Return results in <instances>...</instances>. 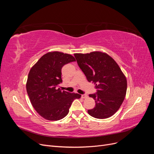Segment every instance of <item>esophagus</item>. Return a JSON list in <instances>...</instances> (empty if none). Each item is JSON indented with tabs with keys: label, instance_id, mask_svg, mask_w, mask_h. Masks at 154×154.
I'll use <instances>...</instances> for the list:
<instances>
[{
	"label": "esophagus",
	"instance_id": "esophagus-1",
	"mask_svg": "<svg viewBox=\"0 0 154 154\" xmlns=\"http://www.w3.org/2000/svg\"><path fill=\"white\" fill-rule=\"evenodd\" d=\"M87 97H88V96H87V94H82V98H83V99L87 98Z\"/></svg>",
	"mask_w": 154,
	"mask_h": 154
}]
</instances>
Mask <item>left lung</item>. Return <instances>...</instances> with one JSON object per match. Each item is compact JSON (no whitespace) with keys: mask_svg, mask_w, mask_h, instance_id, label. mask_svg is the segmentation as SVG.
Returning <instances> with one entry per match:
<instances>
[{"mask_svg":"<svg viewBox=\"0 0 154 154\" xmlns=\"http://www.w3.org/2000/svg\"><path fill=\"white\" fill-rule=\"evenodd\" d=\"M78 66L88 82L95 84L97 92L89 96L95 100L94 109L88 113L97 119H105L114 115L124 101L127 82L115 60L105 53L74 54Z\"/></svg>","mask_w":154,"mask_h":154,"instance_id":"left-lung-1","label":"left lung"}]
</instances>
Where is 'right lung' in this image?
Masks as SVG:
<instances>
[{
  "label": "right lung",
  "instance_id": "add662e5",
  "mask_svg": "<svg viewBox=\"0 0 154 154\" xmlns=\"http://www.w3.org/2000/svg\"><path fill=\"white\" fill-rule=\"evenodd\" d=\"M74 61L71 54L54 51L42 56L31 69L27 92L32 106L44 119H62L69 113L74 100L80 98V94L57 88L62 82V67Z\"/></svg>",
  "mask_w": 154,
  "mask_h": 154
}]
</instances>
